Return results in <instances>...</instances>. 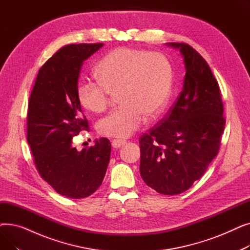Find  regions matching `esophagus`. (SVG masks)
Here are the masks:
<instances>
[{
  "mask_svg": "<svg viewBox=\"0 0 250 250\" xmlns=\"http://www.w3.org/2000/svg\"><path fill=\"white\" fill-rule=\"evenodd\" d=\"M125 143H126L125 141H122V140H113L111 142V146L114 149H118V148H121L122 146H124Z\"/></svg>",
  "mask_w": 250,
  "mask_h": 250,
  "instance_id": "esophagus-1",
  "label": "esophagus"
}]
</instances>
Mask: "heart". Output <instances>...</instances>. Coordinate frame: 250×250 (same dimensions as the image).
<instances>
[{
    "instance_id": "heart-1",
    "label": "heart",
    "mask_w": 250,
    "mask_h": 250,
    "mask_svg": "<svg viewBox=\"0 0 250 250\" xmlns=\"http://www.w3.org/2000/svg\"><path fill=\"white\" fill-rule=\"evenodd\" d=\"M99 81H83L77 87L79 103L86 110L101 112L112 95L121 106L97 123L98 133L107 138L125 139L166 108L171 95L173 71L160 52L118 47L105 56L96 68Z\"/></svg>"
}]
</instances>
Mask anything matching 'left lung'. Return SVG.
I'll use <instances>...</instances> for the list:
<instances>
[{"label": "left lung", "mask_w": 250, "mask_h": 250, "mask_svg": "<svg viewBox=\"0 0 250 250\" xmlns=\"http://www.w3.org/2000/svg\"><path fill=\"white\" fill-rule=\"evenodd\" d=\"M167 44L183 57V89L162 123L140 138V172L157 192L174 195L204 175L226 122L219 84L205 59L187 43Z\"/></svg>", "instance_id": "obj_1"}]
</instances>
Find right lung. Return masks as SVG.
I'll list each match as a JSON object with an SVG mask.
<instances>
[{"instance_id": "right-lung-1", "label": "right lung", "mask_w": 250, "mask_h": 250, "mask_svg": "<svg viewBox=\"0 0 250 250\" xmlns=\"http://www.w3.org/2000/svg\"><path fill=\"white\" fill-rule=\"evenodd\" d=\"M103 43L68 44L39 70L29 97L27 142L41 176L58 193L84 199L101 186L110 159L108 139L78 151L73 137L88 130V121L77 97L84 61Z\"/></svg>"}]
</instances>
